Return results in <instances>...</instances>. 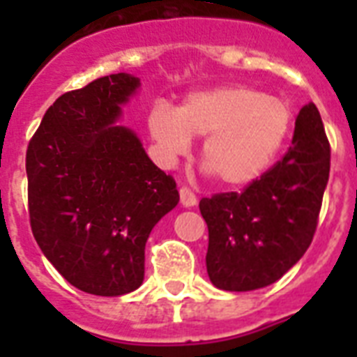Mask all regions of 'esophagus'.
Instances as JSON below:
<instances>
[{"label":"esophagus","mask_w":357,"mask_h":357,"mask_svg":"<svg viewBox=\"0 0 357 357\" xmlns=\"http://www.w3.org/2000/svg\"><path fill=\"white\" fill-rule=\"evenodd\" d=\"M179 202H181V206L183 207H195L198 200H196V196L192 190L187 189V187H181V189H179Z\"/></svg>","instance_id":"esophagus-1"}]
</instances>
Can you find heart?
I'll return each mask as SVG.
<instances>
[{"instance_id": "heart-1", "label": "heart", "mask_w": 357, "mask_h": 357, "mask_svg": "<svg viewBox=\"0 0 357 357\" xmlns=\"http://www.w3.org/2000/svg\"><path fill=\"white\" fill-rule=\"evenodd\" d=\"M287 100L252 86H217L192 92L178 111L159 103L148 129L162 159L174 161L204 137L202 162L226 187L254 183L266 172L293 129Z\"/></svg>"}]
</instances>
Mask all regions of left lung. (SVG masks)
I'll use <instances>...</instances> for the list:
<instances>
[{
	"label": "left lung",
	"mask_w": 357,
	"mask_h": 357,
	"mask_svg": "<svg viewBox=\"0 0 357 357\" xmlns=\"http://www.w3.org/2000/svg\"><path fill=\"white\" fill-rule=\"evenodd\" d=\"M330 176V142L319 109H300L291 148L243 192L202 198L209 229V280L224 291L278 282L310 248Z\"/></svg>",
	"instance_id": "1"
}]
</instances>
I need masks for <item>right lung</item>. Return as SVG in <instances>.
Returning <instances> with one entry per match:
<instances>
[{
	"mask_svg": "<svg viewBox=\"0 0 357 357\" xmlns=\"http://www.w3.org/2000/svg\"><path fill=\"white\" fill-rule=\"evenodd\" d=\"M139 86L120 72L63 94L25 155L35 241L66 282L98 296L140 287L146 241L179 202L172 176L116 126Z\"/></svg>",
	"mask_w": 357,
	"mask_h": 357,
	"instance_id": "add662e5",
	"label": "right lung"
}]
</instances>
